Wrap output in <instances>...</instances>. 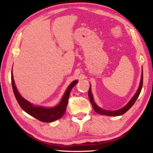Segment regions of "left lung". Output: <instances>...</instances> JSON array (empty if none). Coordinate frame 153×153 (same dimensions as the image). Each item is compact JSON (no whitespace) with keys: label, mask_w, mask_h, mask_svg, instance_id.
Returning a JSON list of instances; mask_svg holds the SVG:
<instances>
[{"label":"left lung","mask_w":153,"mask_h":153,"mask_svg":"<svg viewBox=\"0 0 153 153\" xmlns=\"http://www.w3.org/2000/svg\"><path fill=\"white\" fill-rule=\"evenodd\" d=\"M142 84H143V72H142V76H141L140 84L138 90V91L136 92V94L134 96L133 98L130 100V101H129L128 103V104H127L125 106V107H123L122 108H121V109H119V110H117V111H106V110H104V109H102V108H100V107H98V106L95 104V102H94V99H93V97H92V92H91V88H90H90H89V90H88V97H89L90 101V102H91V104L92 105L93 108H94V110L97 113L100 114V115H107V116L121 115L125 113H126L127 111H128L129 109V108L132 107L134 103H135L136 100H137V98H138L139 94H140V92H141V90H142Z\"/></svg>","instance_id":"obj_1"}]
</instances>
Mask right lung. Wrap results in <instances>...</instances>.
I'll list each match as a JSON object with an SVG mask.
<instances>
[{
    "label": "right lung",
    "mask_w": 153,
    "mask_h": 153,
    "mask_svg": "<svg viewBox=\"0 0 153 153\" xmlns=\"http://www.w3.org/2000/svg\"><path fill=\"white\" fill-rule=\"evenodd\" d=\"M11 83L15 97L23 110L29 114V115L37 119V120L42 121V122H52V121L60 119L65 113L69 94H70V92L71 89L73 88V87L76 85L77 80H75L69 85L65 92L60 103L53 108L35 107V106L31 104L30 102L27 101L26 100H25L17 91V88L15 85L13 74L11 75Z\"/></svg>",
    "instance_id": "right-lung-1"
}]
</instances>
